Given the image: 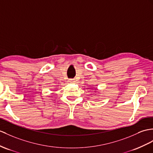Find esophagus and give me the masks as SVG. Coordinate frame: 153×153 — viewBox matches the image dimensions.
<instances>
[{
    "label": "esophagus",
    "mask_w": 153,
    "mask_h": 153,
    "mask_svg": "<svg viewBox=\"0 0 153 153\" xmlns=\"http://www.w3.org/2000/svg\"><path fill=\"white\" fill-rule=\"evenodd\" d=\"M69 82L71 83H73V82H75V80H74V79H71L69 80Z\"/></svg>",
    "instance_id": "1"
}]
</instances>
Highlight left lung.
Returning <instances> with one entry per match:
<instances>
[{
    "label": "left lung",
    "mask_w": 153,
    "mask_h": 153,
    "mask_svg": "<svg viewBox=\"0 0 153 153\" xmlns=\"http://www.w3.org/2000/svg\"><path fill=\"white\" fill-rule=\"evenodd\" d=\"M93 89H94V88H93Z\"/></svg>",
    "instance_id": "1"
}]
</instances>
